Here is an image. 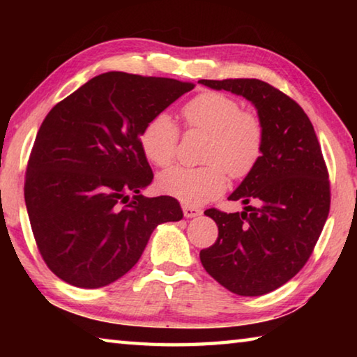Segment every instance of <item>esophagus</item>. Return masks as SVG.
<instances>
[{
    "label": "esophagus",
    "mask_w": 357,
    "mask_h": 357,
    "mask_svg": "<svg viewBox=\"0 0 357 357\" xmlns=\"http://www.w3.org/2000/svg\"><path fill=\"white\" fill-rule=\"evenodd\" d=\"M183 213H184V215L187 217V219H192V217L200 215L202 211L198 209V208H195V206H189V204H184V206H183Z\"/></svg>",
    "instance_id": "1"
}]
</instances>
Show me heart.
<instances>
[{"instance_id": "b5f03b06", "label": "heart", "mask_w": 357, "mask_h": 357, "mask_svg": "<svg viewBox=\"0 0 357 357\" xmlns=\"http://www.w3.org/2000/svg\"><path fill=\"white\" fill-rule=\"evenodd\" d=\"M190 128L211 134L203 167L176 165L157 179L167 195L190 204H203L227 189V172L243 178L257 165L263 151L264 130L257 114L243 112L239 102L222 93H203L183 108ZM179 130L168 113L155 114L140 134V146L149 162L168 167L176 155Z\"/></svg>"}]
</instances>
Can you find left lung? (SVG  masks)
<instances>
[{"label": "left lung", "instance_id": "obj_1", "mask_svg": "<svg viewBox=\"0 0 357 357\" xmlns=\"http://www.w3.org/2000/svg\"><path fill=\"white\" fill-rule=\"evenodd\" d=\"M198 83L243 96L263 124L259 160L228 197L244 211H204L219 238L200 252L203 268L222 287L261 296L293 279L312 255L329 214L328 168L309 116L287 94L257 78Z\"/></svg>", "mask_w": 357, "mask_h": 357}]
</instances>
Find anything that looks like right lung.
I'll return each instance as SVG.
<instances>
[{
	"label": "right lung",
	"instance_id": "right-lung-1",
	"mask_svg": "<svg viewBox=\"0 0 357 357\" xmlns=\"http://www.w3.org/2000/svg\"><path fill=\"white\" fill-rule=\"evenodd\" d=\"M190 89L173 78L107 72L47 114L28 160L25 203L40 255L59 279L110 285L137 264L157 225L183 219L178 200L140 193L154 178L140 134Z\"/></svg>",
	"mask_w": 357,
	"mask_h": 357
}]
</instances>
